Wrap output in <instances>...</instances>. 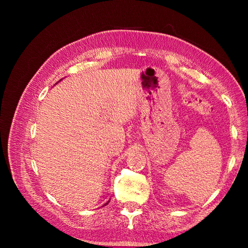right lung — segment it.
Masks as SVG:
<instances>
[{
    "instance_id": "1",
    "label": "right lung",
    "mask_w": 248,
    "mask_h": 248,
    "mask_svg": "<svg viewBox=\"0 0 248 248\" xmlns=\"http://www.w3.org/2000/svg\"><path fill=\"white\" fill-rule=\"evenodd\" d=\"M108 202H109V201H108ZM108 202H106V203H105V204H108Z\"/></svg>"
}]
</instances>
